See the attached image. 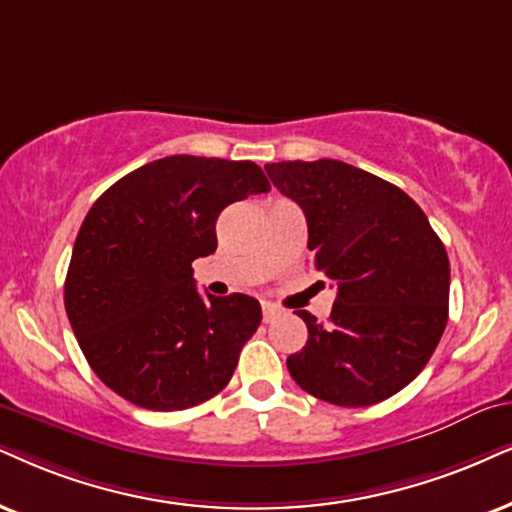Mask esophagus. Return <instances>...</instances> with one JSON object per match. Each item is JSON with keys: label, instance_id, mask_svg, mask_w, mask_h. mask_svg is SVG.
I'll use <instances>...</instances> for the list:
<instances>
[{"label": "esophagus", "instance_id": "34e87169", "mask_svg": "<svg viewBox=\"0 0 512 512\" xmlns=\"http://www.w3.org/2000/svg\"><path fill=\"white\" fill-rule=\"evenodd\" d=\"M278 314H281V309H278L276 304H271V302H264V304H262V319L267 321V323L274 321Z\"/></svg>", "mask_w": 512, "mask_h": 512}]
</instances>
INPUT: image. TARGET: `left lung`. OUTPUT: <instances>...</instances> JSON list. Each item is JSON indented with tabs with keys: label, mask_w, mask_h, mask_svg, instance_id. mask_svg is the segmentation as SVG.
Listing matches in <instances>:
<instances>
[{
	"label": "left lung",
	"mask_w": 512,
	"mask_h": 512,
	"mask_svg": "<svg viewBox=\"0 0 512 512\" xmlns=\"http://www.w3.org/2000/svg\"><path fill=\"white\" fill-rule=\"evenodd\" d=\"M307 217L312 267L335 283L326 323L288 357L304 392L335 406H371L428 364L449 319V257L416 200L371 172L321 158L264 165Z\"/></svg>",
	"instance_id": "left-lung-1"
}]
</instances>
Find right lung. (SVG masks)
<instances>
[{
  "mask_svg": "<svg viewBox=\"0 0 512 512\" xmlns=\"http://www.w3.org/2000/svg\"><path fill=\"white\" fill-rule=\"evenodd\" d=\"M271 189L250 160L170 155L92 205L63 288L92 371L141 409L181 411L229 385L262 321L255 297L198 295L191 262L217 250L226 205Z\"/></svg>",
  "mask_w": 512,
  "mask_h": 512,
  "instance_id": "obj_1",
  "label": "right lung"
}]
</instances>
